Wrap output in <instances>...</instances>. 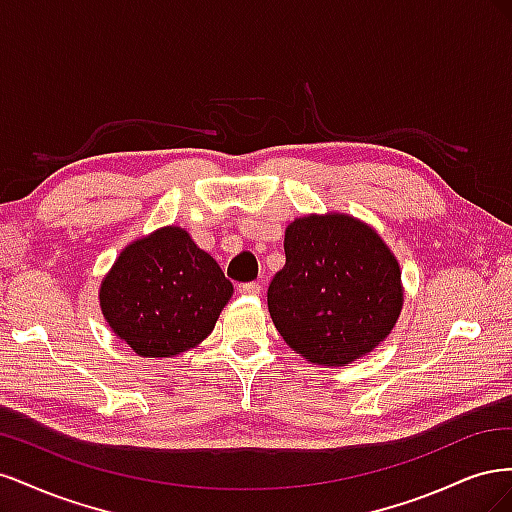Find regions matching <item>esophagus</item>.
I'll return each mask as SVG.
<instances>
[{
	"mask_svg": "<svg viewBox=\"0 0 512 512\" xmlns=\"http://www.w3.org/2000/svg\"><path fill=\"white\" fill-rule=\"evenodd\" d=\"M241 292H245V294H254V297H258V294L262 292V286H260V284H256V282H247V284H243V286H241Z\"/></svg>",
	"mask_w": 512,
	"mask_h": 512,
	"instance_id": "obj_1",
	"label": "esophagus"
}]
</instances>
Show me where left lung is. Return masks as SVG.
I'll return each instance as SVG.
<instances>
[{
    "label": "left lung",
    "mask_w": 512,
    "mask_h": 512,
    "mask_svg": "<svg viewBox=\"0 0 512 512\" xmlns=\"http://www.w3.org/2000/svg\"><path fill=\"white\" fill-rule=\"evenodd\" d=\"M284 252L267 301L294 352L342 367L393 331L404 305L401 271L374 228L352 215L312 213L286 228Z\"/></svg>",
    "instance_id": "obj_1"
}]
</instances>
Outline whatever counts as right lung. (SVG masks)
<instances>
[{"instance_id":"obj_1","label":"right lung","mask_w":512,"mask_h":512,"mask_svg":"<svg viewBox=\"0 0 512 512\" xmlns=\"http://www.w3.org/2000/svg\"><path fill=\"white\" fill-rule=\"evenodd\" d=\"M230 297L232 284L218 262L179 226L130 243L100 286L108 327L147 359L198 346Z\"/></svg>"}]
</instances>
